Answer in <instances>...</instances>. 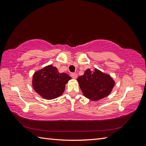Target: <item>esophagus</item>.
<instances>
[{
  "label": "esophagus",
  "mask_w": 146,
  "mask_h": 146,
  "mask_svg": "<svg viewBox=\"0 0 146 146\" xmlns=\"http://www.w3.org/2000/svg\"><path fill=\"white\" fill-rule=\"evenodd\" d=\"M71 76L73 78L76 79V78H77V77H78V75H77V74H76V73H71Z\"/></svg>",
  "instance_id": "1"
}]
</instances>
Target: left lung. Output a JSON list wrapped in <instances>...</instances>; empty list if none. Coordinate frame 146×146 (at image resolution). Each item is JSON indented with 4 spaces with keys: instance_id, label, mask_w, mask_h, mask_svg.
<instances>
[{
    "instance_id": "obj_1",
    "label": "left lung",
    "mask_w": 146,
    "mask_h": 146,
    "mask_svg": "<svg viewBox=\"0 0 146 146\" xmlns=\"http://www.w3.org/2000/svg\"><path fill=\"white\" fill-rule=\"evenodd\" d=\"M77 81L85 97L93 101L107 97L115 85L114 80L109 75L97 68L87 69L84 75L77 78Z\"/></svg>"
}]
</instances>
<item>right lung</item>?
<instances>
[{
  "label": "right lung",
  "instance_id": "obj_1",
  "mask_svg": "<svg viewBox=\"0 0 146 146\" xmlns=\"http://www.w3.org/2000/svg\"><path fill=\"white\" fill-rule=\"evenodd\" d=\"M71 79L66 73H59L56 68L48 65L34 74L33 86L41 97L51 100L63 94L65 85Z\"/></svg>",
  "mask_w": 146,
  "mask_h": 146
}]
</instances>
